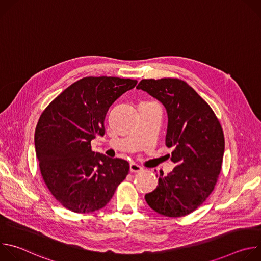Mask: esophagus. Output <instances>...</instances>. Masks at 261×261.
<instances>
[{"mask_svg": "<svg viewBox=\"0 0 261 261\" xmlns=\"http://www.w3.org/2000/svg\"><path fill=\"white\" fill-rule=\"evenodd\" d=\"M142 170V167L136 163H131L130 164V171L135 173V172H140Z\"/></svg>", "mask_w": 261, "mask_h": 261, "instance_id": "34e87169", "label": "esophagus"}]
</instances>
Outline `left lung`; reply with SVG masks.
<instances>
[{
    "instance_id": "left-lung-1",
    "label": "left lung",
    "mask_w": 261,
    "mask_h": 261,
    "mask_svg": "<svg viewBox=\"0 0 261 261\" xmlns=\"http://www.w3.org/2000/svg\"><path fill=\"white\" fill-rule=\"evenodd\" d=\"M166 108L167 147H173L172 172H160L157 188L144 198L158 214L179 218L199 207L217 184L224 154V134L211 106L178 79L142 80L136 87ZM156 171V170H155Z\"/></svg>"
}]
</instances>
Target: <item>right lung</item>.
Masks as SVG:
<instances>
[{"instance_id":"1","label":"right lung","mask_w":261,"mask_h":261,"mask_svg":"<svg viewBox=\"0 0 261 261\" xmlns=\"http://www.w3.org/2000/svg\"><path fill=\"white\" fill-rule=\"evenodd\" d=\"M137 81L84 77L64 90L43 110L35 130L41 175L53 196L71 212L104 207L129 172V163L92 151L91 141L105 133L104 121L119 97Z\"/></svg>"}]
</instances>
